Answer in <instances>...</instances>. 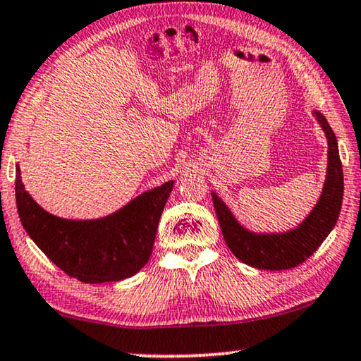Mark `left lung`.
Masks as SVG:
<instances>
[{
    "mask_svg": "<svg viewBox=\"0 0 361 361\" xmlns=\"http://www.w3.org/2000/svg\"><path fill=\"white\" fill-rule=\"evenodd\" d=\"M312 115L320 123L329 143L326 175L319 201L295 228L281 233L249 231L231 213L224 201L211 191L224 241L231 252L247 266L264 271H284L297 267L319 249L337 224L343 200V170L337 137L319 110H312Z\"/></svg>",
    "mask_w": 361,
    "mask_h": 361,
    "instance_id": "8db88e82",
    "label": "left lung"
}]
</instances>
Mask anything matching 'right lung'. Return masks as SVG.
Instances as JSON below:
<instances>
[{
    "label": "right lung",
    "instance_id": "1",
    "mask_svg": "<svg viewBox=\"0 0 361 361\" xmlns=\"http://www.w3.org/2000/svg\"><path fill=\"white\" fill-rule=\"evenodd\" d=\"M175 181L138 195L97 219H66L42 209L24 188L16 165V206L23 228L67 276L87 284L117 282L140 271L152 256L158 221Z\"/></svg>",
    "mask_w": 361,
    "mask_h": 361
}]
</instances>
